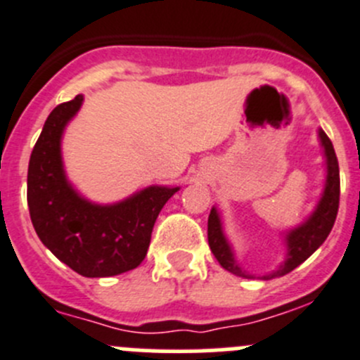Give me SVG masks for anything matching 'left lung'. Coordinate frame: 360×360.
I'll list each match as a JSON object with an SVG mask.
<instances>
[{
	"mask_svg": "<svg viewBox=\"0 0 360 360\" xmlns=\"http://www.w3.org/2000/svg\"><path fill=\"white\" fill-rule=\"evenodd\" d=\"M318 140H320V146L323 149L325 158L323 190H321L320 199H318L314 210L309 213V217H305L295 227L281 231V240L284 243V248H286V252H284V261L275 270L264 275H254L245 270L240 261H238L236 250H234L233 243L229 241L226 229H224V220H221L220 210L217 206H213L211 207L210 218H207V241H210L211 252L214 254V257H217L221 268H226L227 271L238 275V277L270 281V278H277L290 274L291 270L300 266L327 240L332 227H334L335 217H338L339 165L338 158H335L334 146H332L330 139L325 134V131L321 127H318Z\"/></svg>",
	"mask_w": 360,
	"mask_h": 360,
	"instance_id": "1",
	"label": "left lung"
}]
</instances>
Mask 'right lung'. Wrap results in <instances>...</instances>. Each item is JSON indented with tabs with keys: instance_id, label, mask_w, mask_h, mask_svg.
Masks as SVG:
<instances>
[{
	"instance_id": "1",
	"label": "right lung",
	"mask_w": 360,
	"mask_h": 360,
	"mask_svg": "<svg viewBox=\"0 0 360 360\" xmlns=\"http://www.w3.org/2000/svg\"><path fill=\"white\" fill-rule=\"evenodd\" d=\"M83 99L58 104L44 124L28 165V207L37 236L83 277H112L147 256L154 221L179 186L150 184L112 204L82 195L65 174L62 139Z\"/></svg>"
}]
</instances>
